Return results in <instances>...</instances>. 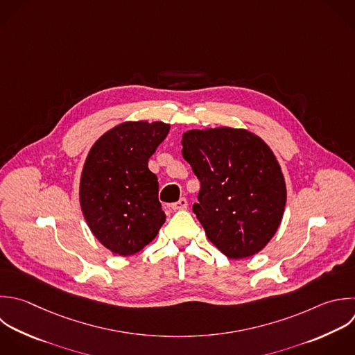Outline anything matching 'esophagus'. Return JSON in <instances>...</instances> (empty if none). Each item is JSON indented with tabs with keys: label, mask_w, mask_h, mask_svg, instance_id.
<instances>
[{
	"label": "esophagus",
	"mask_w": 355,
	"mask_h": 355,
	"mask_svg": "<svg viewBox=\"0 0 355 355\" xmlns=\"http://www.w3.org/2000/svg\"><path fill=\"white\" fill-rule=\"evenodd\" d=\"M187 200L186 198H180L178 202L172 204V209L173 211H179V209H186L187 208Z\"/></svg>",
	"instance_id": "34e87169"
}]
</instances>
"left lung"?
Instances as JSON below:
<instances>
[{
    "instance_id": "obj_1",
    "label": "left lung",
    "mask_w": 355,
    "mask_h": 355,
    "mask_svg": "<svg viewBox=\"0 0 355 355\" xmlns=\"http://www.w3.org/2000/svg\"><path fill=\"white\" fill-rule=\"evenodd\" d=\"M183 158L201 183L193 212L208 240L227 258L262 251L277 232L287 190L270 147L247 129H193L182 136Z\"/></svg>"
}]
</instances>
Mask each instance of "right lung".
<instances>
[{"label": "right lung", "instance_id": "right-lung-1", "mask_svg": "<svg viewBox=\"0 0 355 355\" xmlns=\"http://www.w3.org/2000/svg\"><path fill=\"white\" fill-rule=\"evenodd\" d=\"M169 129L161 121H126L105 132L86 157L80 208L94 237L112 254L141 251L166 220L148 159Z\"/></svg>", "mask_w": 355, "mask_h": 355}]
</instances>
